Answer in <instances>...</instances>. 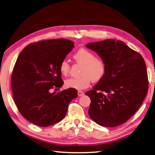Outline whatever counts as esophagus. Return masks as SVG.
I'll return each instance as SVG.
<instances>
[{
  "label": "esophagus",
  "instance_id": "34e87169",
  "mask_svg": "<svg viewBox=\"0 0 155 155\" xmlns=\"http://www.w3.org/2000/svg\"><path fill=\"white\" fill-rule=\"evenodd\" d=\"M84 95V92L82 91H78V97H81Z\"/></svg>",
  "mask_w": 155,
  "mask_h": 155
}]
</instances>
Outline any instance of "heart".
<instances>
[{"label":"heart","instance_id":"b5f03b06","mask_svg":"<svg viewBox=\"0 0 155 155\" xmlns=\"http://www.w3.org/2000/svg\"><path fill=\"white\" fill-rule=\"evenodd\" d=\"M77 63L83 64L81 76L71 77L65 81V86L68 89L77 90L84 89L89 87L91 81L99 82L102 80L107 71V64L101 57H96L95 54L86 48H80L73 55ZM60 73L64 76L68 74L71 66L66 60H62L59 66Z\"/></svg>","mask_w":155,"mask_h":155}]
</instances>
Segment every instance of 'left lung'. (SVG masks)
<instances>
[{"label": "left lung", "mask_w": 155, "mask_h": 155, "mask_svg": "<svg viewBox=\"0 0 155 155\" xmlns=\"http://www.w3.org/2000/svg\"><path fill=\"white\" fill-rule=\"evenodd\" d=\"M86 47L107 64L104 78L86 93L91 99L89 116L101 126L121 125L138 110L148 92L143 58L123 41L114 39L89 43Z\"/></svg>", "instance_id": "obj_1"}]
</instances>
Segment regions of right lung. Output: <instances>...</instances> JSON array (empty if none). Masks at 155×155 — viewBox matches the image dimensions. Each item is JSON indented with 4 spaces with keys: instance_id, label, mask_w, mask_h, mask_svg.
I'll use <instances>...</instances> for the list:
<instances>
[{
    "instance_id": "right-lung-1",
    "label": "right lung",
    "mask_w": 155,
    "mask_h": 155,
    "mask_svg": "<svg viewBox=\"0 0 155 155\" xmlns=\"http://www.w3.org/2000/svg\"><path fill=\"white\" fill-rule=\"evenodd\" d=\"M74 44L66 39L42 40L27 45L19 54L11 89L18 110L30 122L46 127L60 122L70 102L77 97L74 89L50 92L63 85L59 66Z\"/></svg>"
}]
</instances>
